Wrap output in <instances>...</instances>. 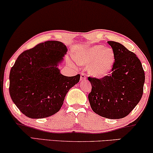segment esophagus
I'll return each mask as SVG.
<instances>
[{"instance_id":"obj_1","label":"esophagus","mask_w":153,"mask_h":153,"mask_svg":"<svg viewBox=\"0 0 153 153\" xmlns=\"http://www.w3.org/2000/svg\"><path fill=\"white\" fill-rule=\"evenodd\" d=\"M87 76H86V74H84V73H81V78H80V80L81 81H85V79H86Z\"/></svg>"}]
</instances>
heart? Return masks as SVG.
<instances>
[{
	"instance_id": "1",
	"label": "heart",
	"mask_w": 153,
	"mask_h": 153,
	"mask_svg": "<svg viewBox=\"0 0 153 153\" xmlns=\"http://www.w3.org/2000/svg\"><path fill=\"white\" fill-rule=\"evenodd\" d=\"M74 59L80 65L89 66V73L101 78L111 72L115 61L114 52L111 48L103 45H95L75 54Z\"/></svg>"
}]
</instances>
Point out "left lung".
<instances>
[{
  "instance_id": "obj_1",
  "label": "left lung",
  "mask_w": 153,
  "mask_h": 153,
  "mask_svg": "<svg viewBox=\"0 0 153 153\" xmlns=\"http://www.w3.org/2000/svg\"><path fill=\"white\" fill-rule=\"evenodd\" d=\"M115 55L111 74L102 79L88 77L92 85L88 100L95 114L109 119L129 114L141 99L145 82L141 62L121 44L108 41Z\"/></svg>"
}]
</instances>
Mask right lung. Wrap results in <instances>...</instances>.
Masks as SVG:
<instances>
[{
    "mask_svg": "<svg viewBox=\"0 0 153 153\" xmlns=\"http://www.w3.org/2000/svg\"><path fill=\"white\" fill-rule=\"evenodd\" d=\"M68 51L58 41H47L20 54L10 73V95L22 114L30 118H44L60 109L80 74L65 76L58 64Z\"/></svg>",
    "mask_w": 153,
    "mask_h": 153,
    "instance_id": "1",
    "label": "right lung"
}]
</instances>
